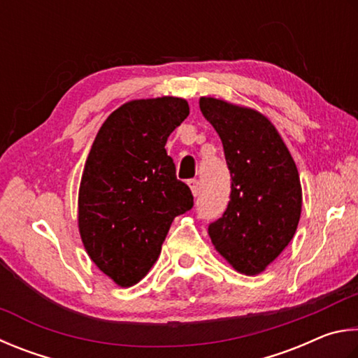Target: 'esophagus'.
<instances>
[{
	"instance_id": "obj_1",
	"label": "esophagus",
	"mask_w": 358,
	"mask_h": 358,
	"mask_svg": "<svg viewBox=\"0 0 358 358\" xmlns=\"http://www.w3.org/2000/svg\"><path fill=\"white\" fill-rule=\"evenodd\" d=\"M189 187H190V190H192V193H193V196H198V193H199V182L196 179H190L189 180Z\"/></svg>"
}]
</instances>
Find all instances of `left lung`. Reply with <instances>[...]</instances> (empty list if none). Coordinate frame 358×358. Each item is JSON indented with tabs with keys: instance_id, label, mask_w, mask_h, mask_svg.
Wrapping results in <instances>:
<instances>
[{
	"instance_id": "1",
	"label": "left lung",
	"mask_w": 358,
	"mask_h": 358,
	"mask_svg": "<svg viewBox=\"0 0 358 358\" xmlns=\"http://www.w3.org/2000/svg\"><path fill=\"white\" fill-rule=\"evenodd\" d=\"M204 117L223 143L231 199L209 224L218 253L243 275H258L296 234L302 185L289 149L262 113L215 97L199 99Z\"/></svg>"
}]
</instances>
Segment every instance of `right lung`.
<instances>
[{
    "label": "right lung",
    "mask_w": 358,
    "mask_h": 358,
    "mask_svg": "<svg viewBox=\"0 0 358 358\" xmlns=\"http://www.w3.org/2000/svg\"><path fill=\"white\" fill-rule=\"evenodd\" d=\"M189 113L180 97L130 100L106 117L86 159L78 190L81 242L121 287L146 277L174 217L193 206L165 149Z\"/></svg>",
    "instance_id": "add662e5"
}]
</instances>
